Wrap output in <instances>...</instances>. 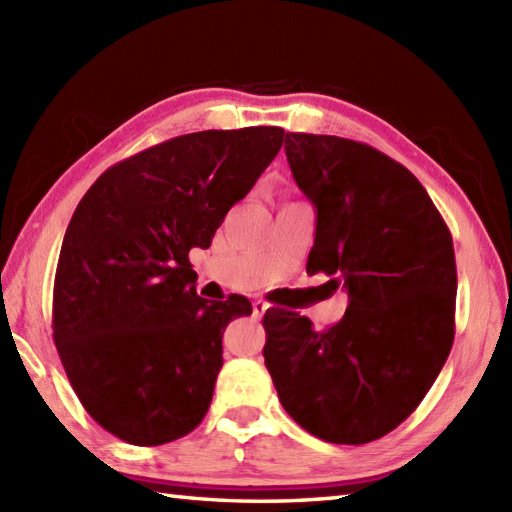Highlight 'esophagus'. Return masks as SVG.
<instances>
[{
  "mask_svg": "<svg viewBox=\"0 0 512 512\" xmlns=\"http://www.w3.org/2000/svg\"><path fill=\"white\" fill-rule=\"evenodd\" d=\"M268 308H270V303L264 301V299H255V301H253V314H255L257 319L262 317V314H264Z\"/></svg>",
  "mask_w": 512,
  "mask_h": 512,
  "instance_id": "34e87169",
  "label": "esophagus"
}]
</instances>
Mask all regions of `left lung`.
I'll return each instance as SVG.
<instances>
[{
  "instance_id": "1",
  "label": "left lung",
  "mask_w": 512,
  "mask_h": 512,
  "mask_svg": "<svg viewBox=\"0 0 512 512\" xmlns=\"http://www.w3.org/2000/svg\"><path fill=\"white\" fill-rule=\"evenodd\" d=\"M286 158L317 209L308 273L345 290L328 330L299 312L264 314V358L281 405L334 444L394 431L427 396L455 334L453 239L418 178L356 140L286 134Z\"/></svg>"
}]
</instances>
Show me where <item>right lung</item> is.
<instances>
[{
    "label": "right lung",
    "instance_id": "obj_1",
    "mask_svg": "<svg viewBox=\"0 0 512 512\" xmlns=\"http://www.w3.org/2000/svg\"><path fill=\"white\" fill-rule=\"evenodd\" d=\"M281 143V127L176 136L116 162L76 206L52 336L74 394L112 436L158 447L209 411L222 334L253 306L198 297L189 250L211 246Z\"/></svg>",
    "mask_w": 512,
    "mask_h": 512
}]
</instances>
